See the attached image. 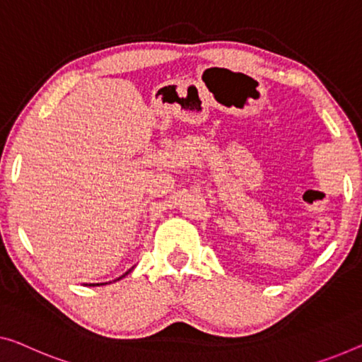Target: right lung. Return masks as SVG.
I'll return each mask as SVG.
<instances>
[{"instance_id": "obj_1", "label": "right lung", "mask_w": 362, "mask_h": 362, "mask_svg": "<svg viewBox=\"0 0 362 362\" xmlns=\"http://www.w3.org/2000/svg\"><path fill=\"white\" fill-rule=\"evenodd\" d=\"M125 274H128V273H125ZM125 274H123V276H125ZM123 276H120V278H118V279H122V278H123Z\"/></svg>"}]
</instances>
